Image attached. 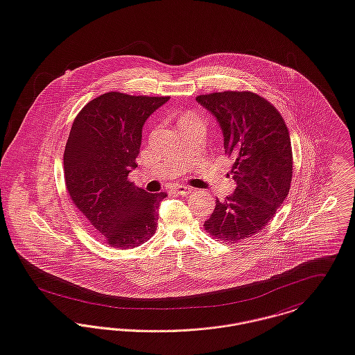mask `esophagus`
<instances>
[{
	"label": "esophagus",
	"mask_w": 355,
	"mask_h": 355,
	"mask_svg": "<svg viewBox=\"0 0 355 355\" xmlns=\"http://www.w3.org/2000/svg\"><path fill=\"white\" fill-rule=\"evenodd\" d=\"M175 191L178 193H180V195H189V193L193 191V189L189 187V186H184V184H178V186L175 187Z\"/></svg>",
	"instance_id": "obj_1"
}]
</instances>
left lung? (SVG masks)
Here are the masks:
<instances>
[{
	"instance_id": "left-lung-1",
	"label": "left lung",
	"mask_w": 355,
	"mask_h": 355,
	"mask_svg": "<svg viewBox=\"0 0 355 355\" xmlns=\"http://www.w3.org/2000/svg\"><path fill=\"white\" fill-rule=\"evenodd\" d=\"M224 134L225 153L234 162V193L216 199L205 229L224 241L259 233L277 213L291 190V135L278 110L264 97L244 91L196 96Z\"/></svg>"
}]
</instances>
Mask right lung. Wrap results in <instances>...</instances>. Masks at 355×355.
Returning a JSON list of instances; mask_svg holds the SVG:
<instances>
[{
	"label": "right lung",
	"instance_id": "1",
	"mask_svg": "<svg viewBox=\"0 0 355 355\" xmlns=\"http://www.w3.org/2000/svg\"><path fill=\"white\" fill-rule=\"evenodd\" d=\"M168 96L108 92L76 116L64 153L66 190L92 229L114 248H134L156 232L165 193H146L128 176L137 168L142 126Z\"/></svg>",
	"mask_w": 355,
	"mask_h": 355
}]
</instances>
